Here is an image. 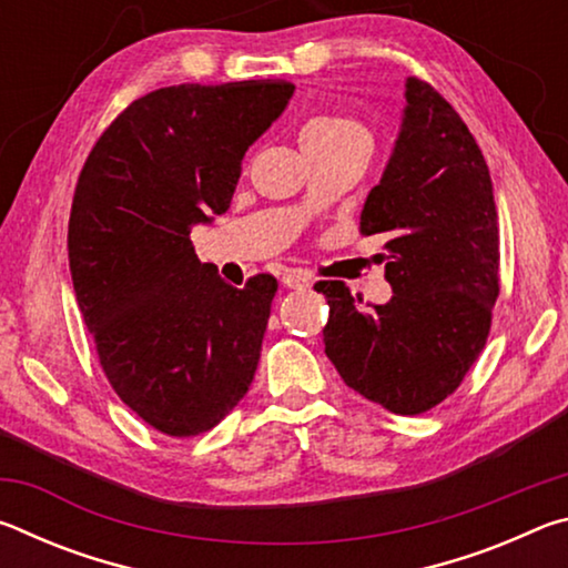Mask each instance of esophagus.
I'll return each instance as SVG.
<instances>
[{"instance_id":"1","label":"esophagus","mask_w":568,"mask_h":568,"mask_svg":"<svg viewBox=\"0 0 568 568\" xmlns=\"http://www.w3.org/2000/svg\"><path fill=\"white\" fill-rule=\"evenodd\" d=\"M311 273L301 271V267H291V271L283 273V285L285 287H307L311 285Z\"/></svg>"}]
</instances>
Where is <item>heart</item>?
I'll use <instances>...</instances> for the list:
<instances>
[{"instance_id":"1","label":"heart","mask_w":568,"mask_h":568,"mask_svg":"<svg viewBox=\"0 0 568 568\" xmlns=\"http://www.w3.org/2000/svg\"><path fill=\"white\" fill-rule=\"evenodd\" d=\"M348 132H363V128L355 120L345 118V114H321V118H313L305 124L301 132V140H328V138H341V134Z\"/></svg>"}]
</instances>
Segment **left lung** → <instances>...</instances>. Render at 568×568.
Here are the masks:
<instances>
[{
	"instance_id": "1",
	"label": "left lung",
	"mask_w": 568,
	"mask_h": 568,
	"mask_svg": "<svg viewBox=\"0 0 568 568\" xmlns=\"http://www.w3.org/2000/svg\"><path fill=\"white\" fill-rule=\"evenodd\" d=\"M386 172L368 192L361 233L388 240L393 297L361 311L343 281L328 301L325 353L345 386L398 416L454 393L484 351L498 285V215L488 165L458 112L416 77ZM363 301V297H358Z\"/></svg>"
}]
</instances>
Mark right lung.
<instances>
[{
    "label": "right lung",
    "mask_w": 568,
    "mask_h": 568,
    "mask_svg": "<svg viewBox=\"0 0 568 568\" xmlns=\"http://www.w3.org/2000/svg\"><path fill=\"white\" fill-rule=\"evenodd\" d=\"M295 84H175L128 104L77 180L74 295L110 386L160 434L217 426L253 383L273 275L227 285L200 263L190 227L223 215L247 148Z\"/></svg>",
    "instance_id": "obj_1"
}]
</instances>
